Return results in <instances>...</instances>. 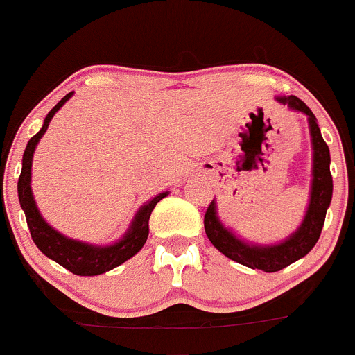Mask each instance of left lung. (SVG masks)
<instances>
[{"instance_id":"8db88e82","label":"left lung","mask_w":355,"mask_h":355,"mask_svg":"<svg viewBox=\"0 0 355 355\" xmlns=\"http://www.w3.org/2000/svg\"><path fill=\"white\" fill-rule=\"evenodd\" d=\"M281 105L288 106L295 112H302L307 115L309 122V133H311L313 146V181L311 196L307 205L306 216H304L300 227L291 236L275 245H258V243H247L236 234L231 233V229L224 227L218 215H216L215 200L208 206L205 215V229L209 241L220 250L229 259L249 266L252 270L279 272L297 259L304 258L318 241L322 227L325 222V213L332 199V175H331V153L325 140L322 139L318 122L313 112L295 96L275 97Z\"/></svg>"}]
</instances>
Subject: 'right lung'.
Masks as SVG:
<instances>
[{"label": "right lung", "mask_w": 355, "mask_h": 355, "mask_svg": "<svg viewBox=\"0 0 355 355\" xmlns=\"http://www.w3.org/2000/svg\"><path fill=\"white\" fill-rule=\"evenodd\" d=\"M72 94L74 92H69L67 96L62 97L60 101L56 103L55 108L48 114V117L44 119V124L39 133L33 135L30 142H28L23 155V171H21L17 181V193L21 208H23L24 215H26L30 234L33 241H35V245L39 247L40 252L46 254L49 259L67 268L72 274L99 275L112 270L115 266L122 265V263L133 258L135 254L142 249L147 236H149L150 213H153L155 206L168 192L158 193L149 202H146L137 211L124 236L119 241H115V243H112V245H92V243H85V241L80 240H72V238H67L62 233H58L56 229H53L48 222L44 220L35 205L33 193H31V162H33V153H35L37 144H39L42 135L48 130L53 115L71 99Z\"/></svg>", "instance_id": "add662e5"}]
</instances>
